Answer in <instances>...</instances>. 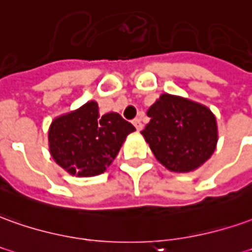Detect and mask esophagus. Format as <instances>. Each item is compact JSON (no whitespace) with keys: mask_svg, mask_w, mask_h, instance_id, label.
I'll use <instances>...</instances> for the list:
<instances>
[{"mask_svg":"<svg viewBox=\"0 0 252 252\" xmlns=\"http://www.w3.org/2000/svg\"><path fill=\"white\" fill-rule=\"evenodd\" d=\"M132 123H133V126L136 128V131H142V129H143V124H142L140 119H135Z\"/></svg>","mask_w":252,"mask_h":252,"instance_id":"esophagus-1","label":"esophagus"}]
</instances>
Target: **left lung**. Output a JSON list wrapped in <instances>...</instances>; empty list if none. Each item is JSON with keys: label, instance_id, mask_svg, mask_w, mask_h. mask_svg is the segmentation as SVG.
<instances>
[{"label": "left lung", "instance_id": "1", "mask_svg": "<svg viewBox=\"0 0 252 252\" xmlns=\"http://www.w3.org/2000/svg\"><path fill=\"white\" fill-rule=\"evenodd\" d=\"M150 123L142 135L153 154L172 172L186 173L212 157L218 140L217 121L200 103L162 94L147 110Z\"/></svg>", "mask_w": 252, "mask_h": 252}]
</instances>
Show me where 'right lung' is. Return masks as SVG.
I'll return each instance as SVG.
<instances>
[{"mask_svg": "<svg viewBox=\"0 0 252 252\" xmlns=\"http://www.w3.org/2000/svg\"><path fill=\"white\" fill-rule=\"evenodd\" d=\"M133 131L135 126L120 114L112 112L101 116L98 103L90 101L75 112L53 120L49 128L50 154L71 175H101Z\"/></svg>", "mask_w": 252, "mask_h": 252, "instance_id": "obj_1", "label": "right lung"}]
</instances>
